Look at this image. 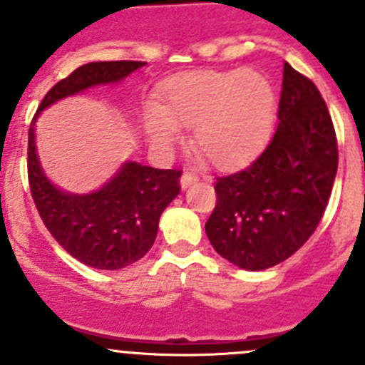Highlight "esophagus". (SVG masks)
Masks as SVG:
<instances>
[{
	"label": "esophagus",
	"mask_w": 365,
	"mask_h": 365,
	"mask_svg": "<svg viewBox=\"0 0 365 365\" xmlns=\"http://www.w3.org/2000/svg\"><path fill=\"white\" fill-rule=\"evenodd\" d=\"M196 182H197V176L192 175V173H183V175L180 176V187H182V189H187V187H190Z\"/></svg>",
	"instance_id": "1"
}]
</instances>
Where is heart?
Returning a JSON list of instances; mask_svg holds the SVG:
<instances>
[{
  "label": "heart",
  "instance_id": "1",
  "mask_svg": "<svg viewBox=\"0 0 365 365\" xmlns=\"http://www.w3.org/2000/svg\"><path fill=\"white\" fill-rule=\"evenodd\" d=\"M162 104L143 111V130L157 153H168L192 127V146L222 169L251 160L264 145L275 111L270 81L256 70L194 72L164 88Z\"/></svg>",
  "mask_w": 365,
  "mask_h": 365
}]
</instances>
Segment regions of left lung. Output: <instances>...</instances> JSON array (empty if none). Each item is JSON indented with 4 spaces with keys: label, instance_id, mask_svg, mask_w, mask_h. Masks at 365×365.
Instances as JSON below:
<instances>
[{
    "label": "left lung",
    "instance_id": "1",
    "mask_svg": "<svg viewBox=\"0 0 365 365\" xmlns=\"http://www.w3.org/2000/svg\"><path fill=\"white\" fill-rule=\"evenodd\" d=\"M279 125L264 152L217 178V205L205 230L217 254L249 272L293 256L314 233L337 173L332 118L311 79L286 61Z\"/></svg>",
    "mask_w": 365,
    "mask_h": 365
}]
</instances>
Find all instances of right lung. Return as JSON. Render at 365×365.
Segmentation results:
<instances>
[{
    "instance_id": "right-lung-1",
    "label": "right lung",
    "mask_w": 365,
    "mask_h": 365,
    "mask_svg": "<svg viewBox=\"0 0 365 365\" xmlns=\"http://www.w3.org/2000/svg\"><path fill=\"white\" fill-rule=\"evenodd\" d=\"M143 61H91L54 84L43 97L28 134V178L33 201L58 244L97 270H121L141 259L155 242L165 206L180 194L175 169L127 160L98 189L73 194L49 180L36 152V120L43 109L97 86L118 84Z\"/></svg>"
}]
</instances>
